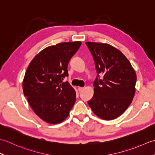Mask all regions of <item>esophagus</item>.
I'll use <instances>...</instances> for the list:
<instances>
[{
  "instance_id": "34e87169",
  "label": "esophagus",
  "mask_w": 155,
  "mask_h": 155,
  "mask_svg": "<svg viewBox=\"0 0 155 155\" xmlns=\"http://www.w3.org/2000/svg\"><path fill=\"white\" fill-rule=\"evenodd\" d=\"M84 89V87H78V90H79V91H81L82 90Z\"/></svg>"
}]
</instances>
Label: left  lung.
Masks as SVG:
<instances>
[{
	"label": "left lung",
	"mask_w": 155,
	"mask_h": 155,
	"mask_svg": "<svg viewBox=\"0 0 155 155\" xmlns=\"http://www.w3.org/2000/svg\"><path fill=\"white\" fill-rule=\"evenodd\" d=\"M97 71L94 96L87 101L96 116L113 120L122 115L135 94L137 75L124 54L108 44L87 42ZM100 73L104 75L101 80Z\"/></svg>",
	"instance_id": "left-lung-1"
}]
</instances>
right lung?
<instances>
[{
  "label": "right lung",
  "mask_w": 155,
  "mask_h": 155,
  "mask_svg": "<svg viewBox=\"0 0 155 155\" xmlns=\"http://www.w3.org/2000/svg\"><path fill=\"white\" fill-rule=\"evenodd\" d=\"M81 42L58 43L42 50L27 68L23 90L35 113L49 124H58L68 117L76 93L68 81V66Z\"/></svg>",
  "instance_id": "add662e5"
}]
</instances>
